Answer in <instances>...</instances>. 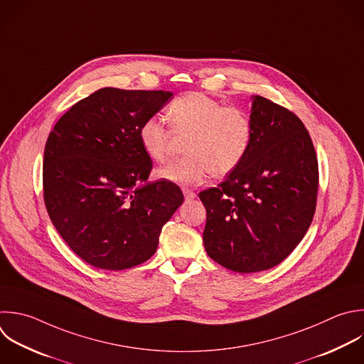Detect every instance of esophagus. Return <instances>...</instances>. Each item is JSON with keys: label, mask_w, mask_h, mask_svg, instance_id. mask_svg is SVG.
Here are the masks:
<instances>
[{"label": "esophagus", "mask_w": 364, "mask_h": 364, "mask_svg": "<svg viewBox=\"0 0 364 364\" xmlns=\"http://www.w3.org/2000/svg\"><path fill=\"white\" fill-rule=\"evenodd\" d=\"M182 192H183V196H185L186 200H193V199L196 198V193L192 192V191H189V189H183Z\"/></svg>", "instance_id": "obj_1"}]
</instances>
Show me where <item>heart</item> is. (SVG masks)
Listing matches in <instances>:
<instances>
[{
	"instance_id": "obj_1",
	"label": "heart",
	"mask_w": 364,
	"mask_h": 364,
	"mask_svg": "<svg viewBox=\"0 0 364 364\" xmlns=\"http://www.w3.org/2000/svg\"><path fill=\"white\" fill-rule=\"evenodd\" d=\"M166 117L175 132H189L183 148L188 155L159 168L156 175L181 186L202 183L212 172L218 176L232 172L246 156L253 139V124L245 111L225 107L203 92L175 98ZM138 136L151 159L164 162L168 158L171 134L161 117H148Z\"/></svg>"
}]
</instances>
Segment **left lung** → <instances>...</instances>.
<instances>
[{
	"mask_svg": "<svg viewBox=\"0 0 364 364\" xmlns=\"http://www.w3.org/2000/svg\"><path fill=\"white\" fill-rule=\"evenodd\" d=\"M249 117L246 156L218 188L199 193L206 253L239 273L272 269L293 252L313 220L318 185L310 135L293 112L253 95Z\"/></svg>",
	"mask_w": 364,
	"mask_h": 364,
	"instance_id": "8db88e82",
	"label": "left lung"
}]
</instances>
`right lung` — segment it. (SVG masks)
<instances>
[{"instance_id":"add662e5","label":"right lung","mask_w":364,"mask_h":364,"mask_svg":"<svg viewBox=\"0 0 364 364\" xmlns=\"http://www.w3.org/2000/svg\"><path fill=\"white\" fill-rule=\"evenodd\" d=\"M172 98L165 91L101 88L67 111L44 151L48 215L87 263L124 270L146 262L183 195L169 181L149 182L151 158L139 127Z\"/></svg>"}]
</instances>
